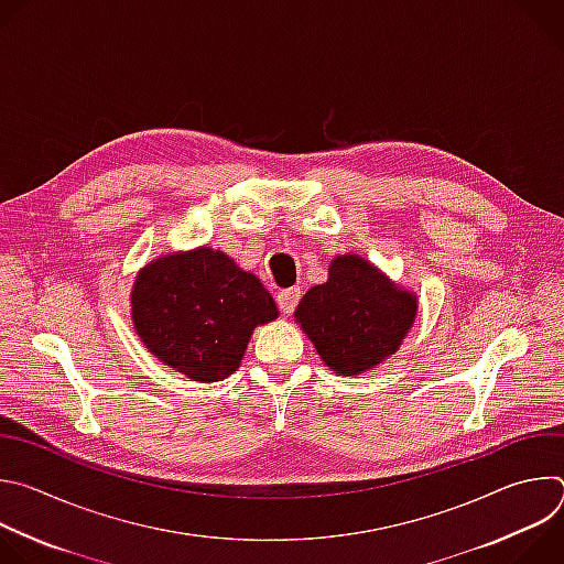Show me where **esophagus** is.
<instances>
[{
    "label": "esophagus",
    "mask_w": 564,
    "mask_h": 564,
    "mask_svg": "<svg viewBox=\"0 0 564 564\" xmlns=\"http://www.w3.org/2000/svg\"><path fill=\"white\" fill-rule=\"evenodd\" d=\"M299 301H301V288H285L276 294V303H279L281 312H285V314H292L294 307L299 305Z\"/></svg>",
    "instance_id": "34e87169"
}]
</instances>
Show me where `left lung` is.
Returning a JSON list of instances; mask_svg holds the SVG:
<instances>
[{
  "mask_svg": "<svg viewBox=\"0 0 564 564\" xmlns=\"http://www.w3.org/2000/svg\"><path fill=\"white\" fill-rule=\"evenodd\" d=\"M415 314L413 294L355 254L335 259L328 281L307 290L296 307L321 359L341 375H359L394 355Z\"/></svg>",
  "mask_w": 564,
  "mask_h": 564,
  "instance_id": "8db88e82",
  "label": "left lung"
}]
</instances>
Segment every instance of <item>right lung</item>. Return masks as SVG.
<instances>
[{
	"label": "right lung",
	"instance_id": "add662e5",
	"mask_svg": "<svg viewBox=\"0 0 564 564\" xmlns=\"http://www.w3.org/2000/svg\"><path fill=\"white\" fill-rule=\"evenodd\" d=\"M144 346L194 381H220L243 357L259 324L276 318L261 281L207 248L149 263L131 294Z\"/></svg>",
	"mask_w": 564,
	"mask_h": 564
}]
</instances>
